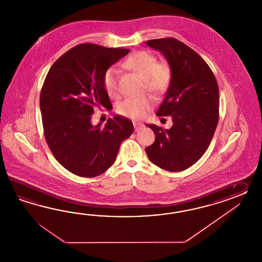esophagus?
Instances as JSON below:
<instances>
[{
  "label": "esophagus",
  "mask_w": 262,
  "mask_h": 262,
  "mask_svg": "<svg viewBox=\"0 0 262 262\" xmlns=\"http://www.w3.org/2000/svg\"><path fill=\"white\" fill-rule=\"evenodd\" d=\"M134 126H135V132H139L141 129L142 127H144V124L142 123H134Z\"/></svg>",
  "instance_id": "34e87169"
}]
</instances>
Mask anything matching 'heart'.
<instances>
[{"label":"heart","instance_id":"b5f03b06","mask_svg":"<svg viewBox=\"0 0 262 262\" xmlns=\"http://www.w3.org/2000/svg\"><path fill=\"white\" fill-rule=\"evenodd\" d=\"M126 66L145 79L147 88L155 93H162L170 85L171 69L166 62H157L156 57L148 51H137L126 61ZM104 86L112 97H117L119 89V70L111 67L106 70ZM155 105V100L149 96L127 97L117 106V113L128 118H141Z\"/></svg>","mask_w":262,"mask_h":262}]
</instances>
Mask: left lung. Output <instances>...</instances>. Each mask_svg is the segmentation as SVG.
Wrapping results in <instances>:
<instances>
[{"label": "left lung", "instance_id": "1", "mask_svg": "<svg viewBox=\"0 0 262 262\" xmlns=\"http://www.w3.org/2000/svg\"><path fill=\"white\" fill-rule=\"evenodd\" d=\"M146 45L162 53L171 69L166 96L156 115L172 118L163 129L148 124L156 140L146 148L149 160L169 171H181L205 154L220 119V91L212 70L198 54L174 38L149 40Z\"/></svg>", "mask_w": 262, "mask_h": 262}]
</instances>
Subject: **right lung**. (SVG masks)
I'll return each mask as SVG.
<instances>
[{"label":"right lung","mask_w":262,"mask_h":262,"mask_svg":"<svg viewBox=\"0 0 262 262\" xmlns=\"http://www.w3.org/2000/svg\"><path fill=\"white\" fill-rule=\"evenodd\" d=\"M128 52L81 43L60 57L45 79L40 108L46 141L57 161L78 177L105 172L134 132L132 121L121 115L107 119L105 127L92 124L95 107L113 108L105 72Z\"/></svg>","instance_id":"obj_1"}]
</instances>
